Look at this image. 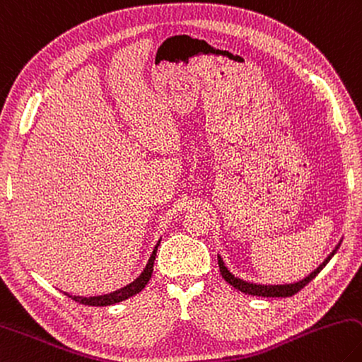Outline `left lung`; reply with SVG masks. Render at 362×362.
I'll list each match as a JSON object with an SVG mask.
<instances>
[{"mask_svg": "<svg viewBox=\"0 0 362 362\" xmlns=\"http://www.w3.org/2000/svg\"><path fill=\"white\" fill-rule=\"evenodd\" d=\"M339 247H340V242L337 244V247L332 250V253L327 256V258L323 262H321V264L317 269H315V271L310 275H307L305 279L296 281V284H288V285H256V284H250V281L234 277V275L228 271V267L225 266V262H223L220 255H218V266H220L221 277L225 279L229 285L234 286L235 290H239V291L245 293V294L261 296V298H290V296L300 291L302 288H304L308 284V281H312L315 277H317L321 269H323L327 264V262H329L332 256L336 255Z\"/></svg>", "mask_w": 362, "mask_h": 362, "instance_id": "8db88e82", "label": "left lung"}]
</instances>
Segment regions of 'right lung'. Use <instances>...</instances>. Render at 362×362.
I'll return each instance as SVG.
<instances>
[{
    "label": "right lung",
    "mask_w": 362,
    "mask_h": 362,
    "mask_svg": "<svg viewBox=\"0 0 362 362\" xmlns=\"http://www.w3.org/2000/svg\"><path fill=\"white\" fill-rule=\"evenodd\" d=\"M160 242L156 244L155 250L152 256H150V259L147 262L146 269H144V272L137 277L134 281H131L129 285L120 288V290H117L114 293H109V294H103V296H90V298H83V296H71L68 293H64L71 298L72 300L78 302V304H83V305H93V307H104V305H112L117 304V302H122L124 299L131 298V296H134L137 293H141L146 285L148 284V280L152 279V274H153V262H155V256H156V250H158Z\"/></svg>",
    "instance_id": "1"
}]
</instances>
